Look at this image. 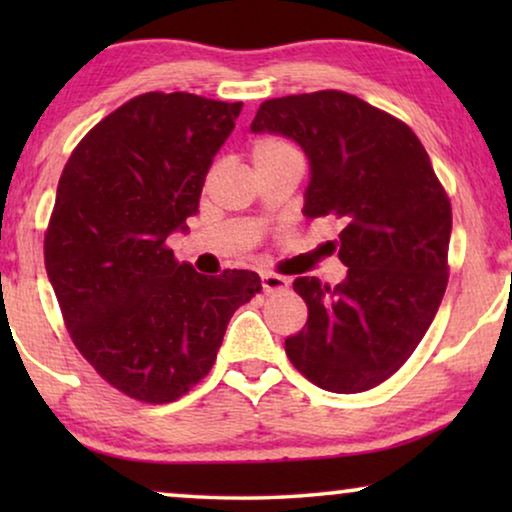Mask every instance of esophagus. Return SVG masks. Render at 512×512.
<instances>
[{
	"label": "esophagus",
	"mask_w": 512,
	"mask_h": 512,
	"mask_svg": "<svg viewBox=\"0 0 512 512\" xmlns=\"http://www.w3.org/2000/svg\"><path fill=\"white\" fill-rule=\"evenodd\" d=\"M261 286L265 293H277L289 286V279L282 275H272V272H265V275H261Z\"/></svg>",
	"instance_id": "obj_1"
}]
</instances>
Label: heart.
<instances>
[{
    "label": "heart",
    "mask_w": 512,
    "mask_h": 512,
    "mask_svg": "<svg viewBox=\"0 0 512 512\" xmlns=\"http://www.w3.org/2000/svg\"><path fill=\"white\" fill-rule=\"evenodd\" d=\"M251 160H254V167H268L277 163H286V160H300V151L291 142H286L282 137H261L256 139L254 146H251Z\"/></svg>",
    "instance_id": "obj_1"
}]
</instances>
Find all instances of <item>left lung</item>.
Wrapping results in <instances>:
<instances>
[{"label":"left lung","instance_id":"1","mask_svg":"<svg viewBox=\"0 0 512 512\" xmlns=\"http://www.w3.org/2000/svg\"><path fill=\"white\" fill-rule=\"evenodd\" d=\"M251 132L293 139L310 160L307 219L335 216L347 277H298L303 331L284 342L307 380L359 394L387 380L429 331L447 289L450 200L415 132L340 90L261 104Z\"/></svg>","mask_w":512,"mask_h":512}]
</instances>
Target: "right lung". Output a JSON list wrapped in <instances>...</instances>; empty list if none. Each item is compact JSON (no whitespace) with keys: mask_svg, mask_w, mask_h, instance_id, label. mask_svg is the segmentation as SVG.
<instances>
[{"mask_svg":"<svg viewBox=\"0 0 512 512\" xmlns=\"http://www.w3.org/2000/svg\"><path fill=\"white\" fill-rule=\"evenodd\" d=\"M242 102L139 95L95 125L62 170L44 258L74 345L125 396L170 403L214 366L228 321L261 291L251 270L207 277L165 240L198 214Z\"/></svg>","mask_w":512,"mask_h":512,"instance_id":"right-lung-1","label":"right lung"}]
</instances>
